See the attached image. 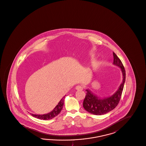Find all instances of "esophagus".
Here are the masks:
<instances>
[{
  "label": "esophagus",
  "mask_w": 146,
  "mask_h": 146,
  "mask_svg": "<svg viewBox=\"0 0 146 146\" xmlns=\"http://www.w3.org/2000/svg\"><path fill=\"white\" fill-rule=\"evenodd\" d=\"M76 89L77 91H82L83 90V87L80 86H76Z\"/></svg>",
  "instance_id": "34e87169"
}]
</instances>
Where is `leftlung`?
I'll return each instance as SVG.
<instances>
[{
	"instance_id": "1",
	"label": "left lung",
	"mask_w": 146,
	"mask_h": 146,
	"mask_svg": "<svg viewBox=\"0 0 146 146\" xmlns=\"http://www.w3.org/2000/svg\"><path fill=\"white\" fill-rule=\"evenodd\" d=\"M114 60L113 64L120 68L122 74V81L117 91L111 96L101 98L87 89L85 98L83 102V107L90 113L101 115L110 112L114 109L120 100L123 86L126 79V72L120 59L113 52Z\"/></svg>"
}]
</instances>
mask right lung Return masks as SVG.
<instances>
[{"instance_id": "obj_1", "label": "right lung", "mask_w": 146, "mask_h": 146, "mask_svg": "<svg viewBox=\"0 0 146 146\" xmlns=\"http://www.w3.org/2000/svg\"><path fill=\"white\" fill-rule=\"evenodd\" d=\"M65 96H64L59 101L58 104L55 106V108L50 111L47 114H32L30 113L31 115L36 117L37 119H39L40 120H50L52 119L53 117H55L56 116L58 115L62 109V107L64 106V99Z\"/></svg>"}]
</instances>
